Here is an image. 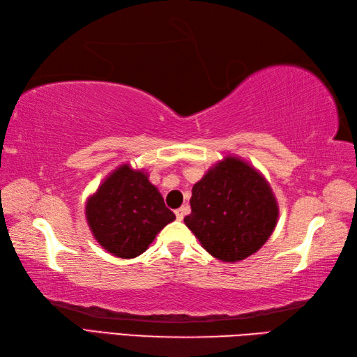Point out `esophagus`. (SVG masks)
I'll list each match as a JSON object with an SVG mask.
<instances>
[{
	"mask_svg": "<svg viewBox=\"0 0 357 357\" xmlns=\"http://www.w3.org/2000/svg\"><path fill=\"white\" fill-rule=\"evenodd\" d=\"M185 211H187L185 207H179V208H176V211H174V213H176V218H178L179 221H183V220H184Z\"/></svg>",
	"mask_w": 357,
	"mask_h": 357,
	"instance_id": "1",
	"label": "esophagus"
}]
</instances>
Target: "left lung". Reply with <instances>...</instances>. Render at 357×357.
Masks as SVG:
<instances>
[{
    "mask_svg": "<svg viewBox=\"0 0 357 357\" xmlns=\"http://www.w3.org/2000/svg\"><path fill=\"white\" fill-rule=\"evenodd\" d=\"M192 213L184 218L208 254L234 263L255 254L272 235L278 204L263 174L227 156L192 188Z\"/></svg>",
    "mask_w": 357,
    "mask_h": 357,
    "instance_id": "1",
    "label": "left lung"
}]
</instances>
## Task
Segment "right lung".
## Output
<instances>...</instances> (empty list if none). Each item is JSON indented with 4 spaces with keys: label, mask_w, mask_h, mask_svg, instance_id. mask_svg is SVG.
<instances>
[{
    "label": "right lung",
    "mask_w": 357,
    "mask_h": 357,
    "mask_svg": "<svg viewBox=\"0 0 357 357\" xmlns=\"http://www.w3.org/2000/svg\"><path fill=\"white\" fill-rule=\"evenodd\" d=\"M176 216L144 170L123 164L86 201V221L103 249L119 258L145 252Z\"/></svg>",
    "instance_id": "1"
}]
</instances>
